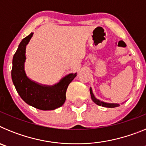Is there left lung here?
Segmentation results:
<instances>
[{"label":"left lung","mask_w":146,"mask_h":146,"mask_svg":"<svg viewBox=\"0 0 146 146\" xmlns=\"http://www.w3.org/2000/svg\"><path fill=\"white\" fill-rule=\"evenodd\" d=\"M90 94H91V99H92L93 102L94 103H96L97 105H99V106H102L104 107V108H116V107L119 106L118 104H113V103H106L104 102H101L100 100L96 99L95 96H94V94L92 92V89L90 88Z\"/></svg>","instance_id":"1"}]
</instances>
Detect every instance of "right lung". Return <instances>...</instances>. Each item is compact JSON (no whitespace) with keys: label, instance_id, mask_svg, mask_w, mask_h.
<instances>
[{"label":"right lung","instance_id":"right-lung-1","mask_svg":"<svg viewBox=\"0 0 146 146\" xmlns=\"http://www.w3.org/2000/svg\"><path fill=\"white\" fill-rule=\"evenodd\" d=\"M31 33L23 38L14 55L11 69V79L15 88L24 102L31 106L42 110H52L61 107L66 101V93L69 83L77 76L69 74L57 84L43 86L28 78L24 69L25 48L33 36Z\"/></svg>","mask_w":146,"mask_h":146}]
</instances>
